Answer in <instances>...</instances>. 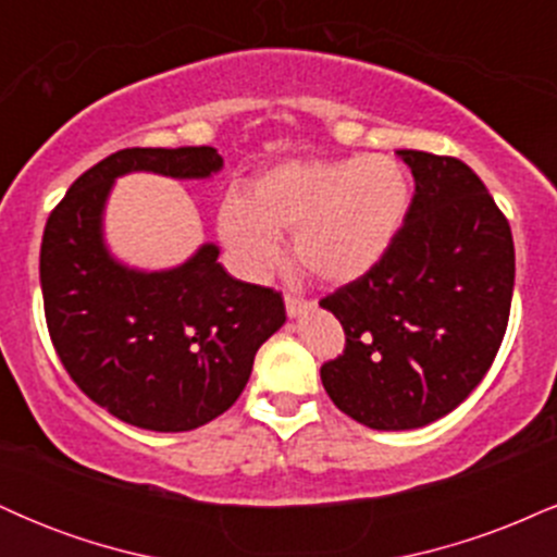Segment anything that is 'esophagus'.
Returning <instances> with one entry per match:
<instances>
[{
	"instance_id": "1",
	"label": "esophagus",
	"mask_w": 557,
	"mask_h": 557,
	"mask_svg": "<svg viewBox=\"0 0 557 557\" xmlns=\"http://www.w3.org/2000/svg\"><path fill=\"white\" fill-rule=\"evenodd\" d=\"M311 300L309 298H300L296 293H285V309H287V317H300L306 314V311L311 309Z\"/></svg>"
}]
</instances>
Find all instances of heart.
I'll return each instance as SVG.
<instances>
[{"instance_id": "heart-1", "label": "heart", "mask_w": 557, "mask_h": 557, "mask_svg": "<svg viewBox=\"0 0 557 557\" xmlns=\"http://www.w3.org/2000/svg\"><path fill=\"white\" fill-rule=\"evenodd\" d=\"M411 201L406 170L395 159H296L253 177L246 198L220 207V238L251 277L280 261V235H290L298 267L322 283H350L387 253Z\"/></svg>"}]
</instances>
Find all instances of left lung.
I'll return each instance as SVG.
<instances>
[{
	"label": "left lung",
	"mask_w": 557,
	"mask_h": 557,
	"mask_svg": "<svg viewBox=\"0 0 557 557\" xmlns=\"http://www.w3.org/2000/svg\"><path fill=\"white\" fill-rule=\"evenodd\" d=\"M417 190L387 253L319 300L345 350L322 363L327 395L363 426L417 430L469 398L495 361L513 298V235L476 172L403 149Z\"/></svg>",
	"instance_id": "1"
}]
</instances>
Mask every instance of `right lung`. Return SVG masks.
Instances as JSON below:
<instances>
[{
	"label": "right lung",
	"mask_w": 557,
	"mask_h": 557,
	"mask_svg": "<svg viewBox=\"0 0 557 557\" xmlns=\"http://www.w3.org/2000/svg\"><path fill=\"white\" fill-rule=\"evenodd\" d=\"M212 146L114 151L70 185L41 240V293L62 367L96 406L151 432H188L225 413L253 356L285 324L283 296L230 277L203 243L185 264L138 272L110 257L101 214L114 177H209Z\"/></svg>",
	"instance_id": "add662e5"
}]
</instances>
